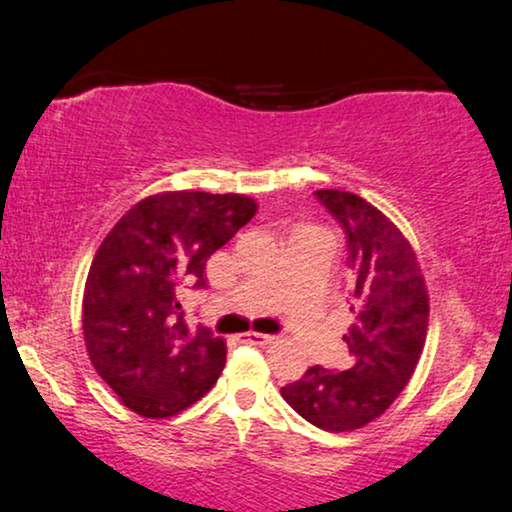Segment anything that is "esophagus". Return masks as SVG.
Wrapping results in <instances>:
<instances>
[{"label": "esophagus", "mask_w": 512, "mask_h": 512, "mask_svg": "<svg viewBox=\"0 0 512 512\" xmlns=\"http://www.w3.org/2000/svg\"><path fill=\"white\" fill-rule=\"evenodd\" d=\"M275 340V335H265V333H256V331H249L244 335V342H249V345H270V342Z\"/></svg>", "instance_id": "obj_1"}]
</instances>
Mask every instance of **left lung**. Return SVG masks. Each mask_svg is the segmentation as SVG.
Segmentation results:
<instances>
[{"mask_svg":"<svg viewBox=\"0 0 512 512\" xmlns=\"http://www.w3.org/2000/svg\"><path fill=\"white\" fill-rule=\"evenodd\" d=\"M345 233L354 324L345 335L349 368L312 366L282 387L284 401L324 431H354L380 417L415 373L429 328L422 270L401 230L359 195L317 191Z\"/></svg>","mask_w":512,"mask_h":512,"instance_id":"8db88e82","label":"left lung"}]
</instances>
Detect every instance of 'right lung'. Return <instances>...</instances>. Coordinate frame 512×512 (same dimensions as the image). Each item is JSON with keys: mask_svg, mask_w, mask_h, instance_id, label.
Returning <instances> with one entry per match:
<instances>
[{"mask_svg": "<svg viewBox=\"0 0 512 512\" xmlns=\"http://www.w3.org/2000/svg\"><path fill=\"white\" fill-rule=\"evenodd\" d=\"M256 209L235 193L151 195L97 249L83 291V338L97 373L137 415H177L219 380L226 342L207 326H188L181 296L207 289L209 256Z\"/></svg>", "mask_w": 512, "mask_h": 512, "instance_id": "add662e5", "label": "right lung"}]
</instances>
